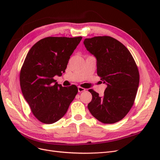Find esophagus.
Segmentation results:
<instances>
[{
    "label": "esophagus",
    "mask_w": 160,
    "mask_h": 160,
    "mask_svg": "<svg viewBox=\"0 0 160 160\" xmlns=\"http://www.w3.org/2000/svg\"><path fill=\"white\" fill-rule=\"evenodd\" d=\"M85 91V89L81 88V87H78V91L79 93H81V92H83Z\"/></svg>",
    "instance_id": "34e87169"
}]
</instances>
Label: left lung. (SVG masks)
Wrapping results in <instances>:
<instances>
[{
  "mask_svg": "<svg viewBox=\"0 0 160 160\" xmlns=\"http://www.w3.org/2000/svg\"><path fill=\"white\" fill-rule=\"evenodd\" d=\"M83 43L87 50L95 57L98 75L107 85L103 97L89 90L92 100L88 108L101 122H118L133 105L139 83L137 65L127 48L113 37L85 38Z\"/></svg>",
  "mask_w": 160,
  "mask_h": 160,
  "instance_id": "obj_1",
  "label": "left lung"
}]
</instances>
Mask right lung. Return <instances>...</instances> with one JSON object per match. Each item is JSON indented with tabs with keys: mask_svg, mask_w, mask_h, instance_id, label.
I'll return each mask as SVG.
<instances>
[{
	"mask_svg": "<svg viewBox=\"0 0 160 160\" xmlns=\"http://www.w3.org/2000/svg\"><path fill=\"white\" fill-rule=\"evenodd\" d=\"M82 39L78 37L42 38L28 52L20 72L22 95L41 122L51 124L67 113L78 89L62 87L53 79L65 72L70 56Z\"/></svg>",
	"mask_w": 160,
	"mask_h": 160,
	"instance_id": "add662e5",
	"label": "right lung"
}]
</instances>
